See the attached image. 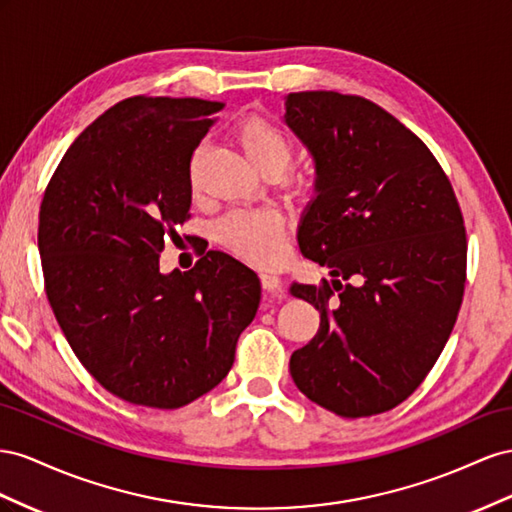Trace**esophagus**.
Instances as JSON below:
<instances>
[{
	"mask_svg": "<svg viewBox=\"0 0 512 512\" xmlns=\"http://www.w3.org/2000/svg\"><path fill=\"white\" fill-rule=\"evenodd\" d=\"M259 281H261V287H264L268 294L276 296V298H283V289H281V279L276 274H270V272H261L259 274Z\"/></svg>",
	"mask_w": 512,
	"mask_h": 512,
	"instance_id": "esophagus-1",
	"label": "esophagus"
}]
</instances>
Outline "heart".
<instances>
[{
	"mask_svg": "<svg viewBox=\"0 0 512 512\" xmlns=\"http://www.w3.org/2000/svg\"><path fill=\"white\" fill-rule=\"evenodd\" d=\"M233 139L244 156L266 175H279L291 160V141L272 120L259 113H248L233 126ZM201 148L195 152L191 180L195 182V165ZM309 182H300L298 191L306 193ZM216 238L227 251L255 266H274L285 257L287 221L279 210H238L221 218L216 225Z\"/></svg>",
	"mask_w": 512,
	"mask_h": 512,
	"instance_id": "heart-1",
	"label": "heart"
}]
</instances>
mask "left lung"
Listing matches in <instances>:
<instances>
[{
    "label": "left lung",
    "mask_w": 512,
    "mask_h": 512,
    "mask_svg": "<svg viewBox=\"0 0 512 512\" xmlns=\"http://www.w3.org/2000/svg\"><path fill=\"white\" fill-rule=\"evenodd\" d=\"M285 122L317 171L300 251L332 274L291 285L319 311L291 377L337 416L388 412L422 384L455 328L467 266L459 201L422 139L367 98L294 92Z\"/></svg>",
    "instance_id": "left-lung-1"
}]
</instances>
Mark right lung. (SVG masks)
<instances>
[{
  "mask_svg": "<svg viewBox=\"0 0 512 512\" xmlns=\"http://www.w3.org/2000/svg\"><path fill=\"white\" fill-rule=\"evenodd\" d=\"M225 102L133 96L70 145L40 203L45 291L72 352L128 403L175 410L218 386L236 360L261 285L221 251L160 274L191 218V158Z\"/></svg>",
  "mask_w": 512,
  "mask_h": 512,
  "instance_id": "add662e5",
  "label": "right lung"
}]
</instances>
